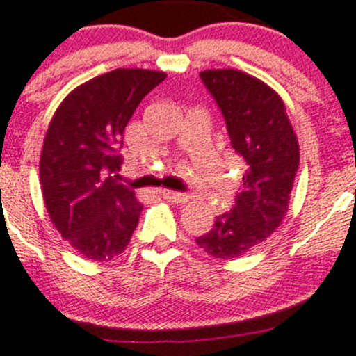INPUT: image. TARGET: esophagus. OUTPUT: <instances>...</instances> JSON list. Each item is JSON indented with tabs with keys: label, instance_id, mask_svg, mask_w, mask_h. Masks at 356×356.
I'll list each match as a JSON object with an SVG mask.
<instances>
[{
	"label": "esophagus",
	"instance_id": "esophagus-1",
	"mask_svg": "<svg viewBox=\"0 0 356 356\" xmlns=\"http://www.w3.org/2000/svg\"><path fill=\"white\" fill-rule=\"evenodd\" d=\"M159 193L162 194V196L165 197V200L170 201V203L182 204V203H186V201L189 200V196L186 193H175V191H168V189H160Z\"/></svg>",
	"mask_w": 356,
	"mask_h": 356
}]
</instances>
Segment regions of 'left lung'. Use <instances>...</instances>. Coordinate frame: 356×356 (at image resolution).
Listing matches in <instances>:
<instances>
[{"label": "left lung", "mask_w": 356, "mask_h": 356, "mask_svg": "<svg viewBox=\"0 0 356 356\" xmlns=\"http://www.w3.org/2000/svg\"><path fill=\"white\" fill-rule=\"evenodd\" d=\"M201 81L222 111L230 147L245 162L241 193L196 244L218 259L244 256L282 223L300 162L298 141L278 93L237 70H208Z\"/></svg>", "instance_id": "obj_1"}]
</instances>
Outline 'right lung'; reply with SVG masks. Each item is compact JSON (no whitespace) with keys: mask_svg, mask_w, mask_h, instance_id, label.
Returning a JSON list of instances; mask_svg holds the SVG:
<instances>
[{"mask_svg":"<svg viewBox=\"0 0 356 356\" xmlns=\"http://www.w3.org/2000/svg\"><path fill=\"white\" fill-rule=\"evenodd\" d=\"M162 71L114 70L80 85L52 118L40 184L52 223L92 261H111L129 244L143 204L121 184L122 133Z\"/></svg>","mask_w":356,"mask_h":356,"instance_id":"add662e5","label":"right lung"}]
</instances>
